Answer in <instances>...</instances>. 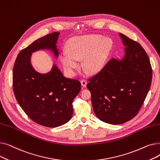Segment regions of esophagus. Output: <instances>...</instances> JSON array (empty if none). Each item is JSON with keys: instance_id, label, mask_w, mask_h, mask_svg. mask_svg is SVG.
I'll use <instances>...</instances> for the list:
<instances>
[{"instance_id": "34e87169", "label": "esophagus", "mask_w": 160, "mask_h": 160, "mask_svg": "<svg viewBox=\"0 0 160 160\" xmlns=\"http://www.w3.org/2000/svg\"><path fill=\"white\" fill-rule=\"evenodd\" d=\"M80 82H81V85H82V87H83V88H86V86H87V82L85 80H81Z\"/></svg>"}]
</instances>
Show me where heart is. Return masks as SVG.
Segmentation results:
<instances>
[{
    "mask_svg": "<svg viewBox=\"0 0 160 160\" xmlns=\"http://www.w3.org/2000/svg\"><path fill=\"white\" fill-rule=\"evenodd\" d=\"M113 46L110 38L98 34L74 37L67 45V52L60 55V60L67 72L75 73L79 67L78 60L83 59V67L91 74L97 73L102 69Z\"/></svg>",
    "mask_w": 160,
    "mask_h": 160,
    "instance_id": "obj_1",
    "label": "heart"
}]
</instances>
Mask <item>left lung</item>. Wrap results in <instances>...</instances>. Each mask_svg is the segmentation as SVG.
I'll return each mask as SVG.
<instances>
[{"label":"left lung","instance_id":"left-lung-1","mask_svg":"<svg viewBox=\"0 0 160 160\" xmlns=\"http://www.w3.org/2000/svg\"><path fill=\"white\" fill-rule=\"evenodd\" d=\"M125 47L121 60L112 58L87 84L96 116L104 122L121 124L139 112L150 89L152 70L145 50L119 33Z\"/></svg>","mask_w":160,"mask_h":160}]
</instances>
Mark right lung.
Segmentation results:
<instances>
[{
	"instance_id": "obj_1",
	"label": "right lung",
	"mask_w": 160,
	"mask_h": 160,
	"mask_svg": "<svg viewBox=\"0 0 160 160\" xmlns=\"http://www.w3.org/2000/svg\"><path fill=\"white\" fill-rule=\"evenodd\" d=\"M59 35L58 32L47 34L22 49L13 69V89L17 101L33 121L50 128L69 121L73 100L81 89L80 82L65 78L56 65L48 72L41 74L31 64L32 53L39 50H51L58 57Z\"/></svg>"
}]
</instances>
